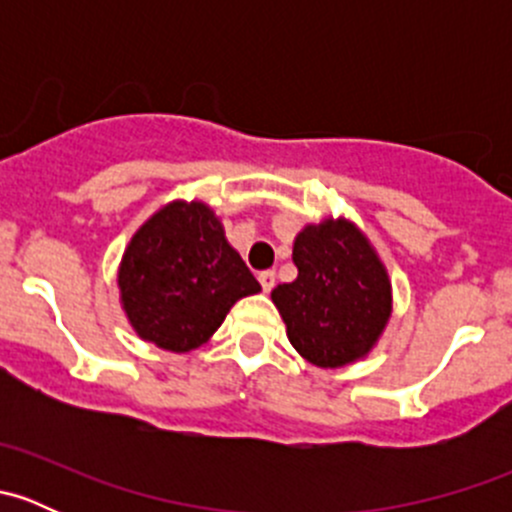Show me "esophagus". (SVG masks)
Here are the masks:
<instances>
[{
  "instance_id": "obj_1",
  "label": "esophagus",
  "mask_w": 512,
  "mask_h": 512,
  "mask_svg": "<svg viewBox=\"0 0 512 512\" xmlns=\"http://www.w3.org/2000/svg\"><path fill=\"white\" fill-rule=\"evenodd\" d=\"M257 280H260V285L265 292H272V287H275V272L272 270L260 272V275H257Z\"/></svg>"
}]
</instances>
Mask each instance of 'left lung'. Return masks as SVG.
I'll return each mask as SVG.
<instances>
[{"label":"left lung","mask_w":512,"mask_h":512,"mask_svg":"<svg viewBox=\"0 0 512 512\" xmlns=\"http://www.w3.org/2000/svg\"><path fill=\"white\" fill-rule=\"evenodd\" d=\"M292 260L297 280L272 289L292 347L324 369L369 354L391 317V282L364 232L344 218L307 225Z\"/></svg>","instance_id":"8db88e82"}]
</instances>
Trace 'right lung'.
Wrapping results in <instances>:
<instances>
[{
	"instance_id": "add662e5",
	"label": "right lung",
	"mask_w": 512,
	"mask_h": 512,
	"mask_svg": "<svg viewBox=\"0 0 512 512\" xmlns=\"http://www.w3.org/2000/svg\"><path fill=\"white\" fill-rule=\"evenodd\" d=\"M118 289L136 334L183 354L208 342L237 299L260 292L205 203L173 200L131 237Z\"/></svg>"
}]
</instances>
